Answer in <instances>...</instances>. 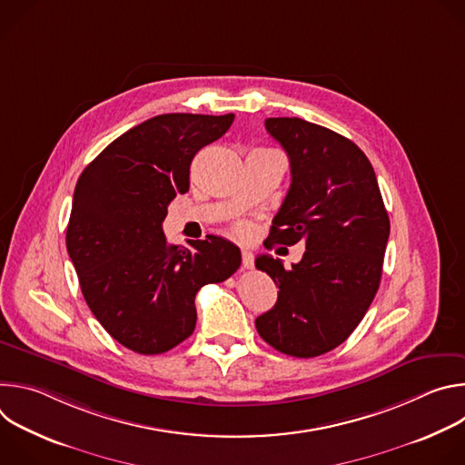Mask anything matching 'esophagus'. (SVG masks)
<instances>
[{
    "mask_svg": "<svg viewBox=\"0 0 465 465\" xmlns=\"http://www.w3.org/2000/svg\"><path fill=\"white\" fill-rule=\"evenodd\" d=\"M242 267L244 269H252L253 267V253L250 250H242Z\"/></svg>",
    "mask_w": 465,
    "mask_h": 465,
    "instance_id": "obj_1",
    "label": "esophagus"
}]
</instances>
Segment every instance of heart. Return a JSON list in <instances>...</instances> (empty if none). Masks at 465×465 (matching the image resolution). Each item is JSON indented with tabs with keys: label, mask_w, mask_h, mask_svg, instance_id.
Wrapping results in <instances>:
<instances>
[{
	"label": "heart",
	"mask_w": 465,
	"mask_h": 465,
	"mask_svg": "<svg viewBox=\"0 0 465 465\" xmlns=\"http://www.w3.org/2000/svg\"><path fill=\"white\" fill-rule=\"evenodd\" d=\"M233 233H235L237 237H248V235H250V226H248V223H244V221L235 223V224H233Z\"/></svg>",
	"instance_id": "1"
}]
</instances>
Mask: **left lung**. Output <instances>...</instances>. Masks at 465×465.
Here are the masks:
<instances>
[{
  "label": "left lung",
  "mask_w": 465,
  "mask_h": 465,
  "mask_svg": "<svg viewBox=\"0 0 465 465\" xmlns=\"http://www.w3.org/2000/svg\"><path fill=\"white\" fill-rule=\"evenodd\" d=\"M264 126L291 162V187L267 241H302L305 253L291 269L271 255L255 259L280 287L255 329L274 350L311 359L341 346L371 305L390 219L375 171L351 140L300 117H269Z\"/></svg>",
  "instance_id": "left-lung-1"
}]
</instances>
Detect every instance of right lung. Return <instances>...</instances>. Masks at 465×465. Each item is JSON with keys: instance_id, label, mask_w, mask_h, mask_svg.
I'll use <instances>...</instances> for the list:
<instances>
[{"instance_id": "1", "label": "right lung", "mask_w": 465, "mask_h": 465, "mask_svg": "<svg viewBox=\"0 0 465 465\" xmlns=\"http://www.w3.org/2000/svg\"><path fill=\"white\" fill-rule=\"evenodd\" d=\"M233 114H162L114 140L79 176L65 246L83 296L124 348L158 355L196 323L194 296L241 267V250L217 235L169 244L167 206L189 191L194 154L233 123Z\"/></svg>"}]
</instances>
